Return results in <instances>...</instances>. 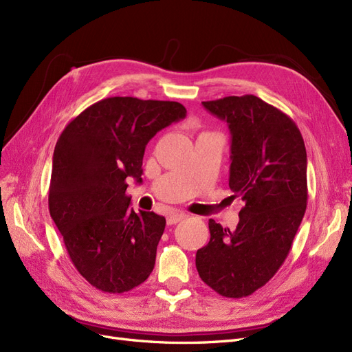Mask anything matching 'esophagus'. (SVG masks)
I'll return each mask as SVG.
<instances>
[{
	"instance_id": "1",
	"label": "esophagus",
	"mask_w": 352,
	"mask_h": 352,
	"mask_svg": "<svg viewBox=\"0 0 352 352\" xmlns=\"http://www.w3.org/2000/svg\"><path fill=\"white\" fill-rule=\"evenodd\" d=\"M188 215L186 214H184V212H173V214H170L167 217V224H170V226H173V224H176V223H179V221H182V220H185Z\"/></svg>"
}]
</instances>
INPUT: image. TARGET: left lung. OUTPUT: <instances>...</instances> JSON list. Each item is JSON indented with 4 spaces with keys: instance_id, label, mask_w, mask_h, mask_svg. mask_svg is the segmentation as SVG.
Listing matches in <instances>:
<instances>
[{
    "instance_id": "obj_1",
    "label": "left lung",
    "mask_w": 352,
    "mask_h": 352,
    "mask_svg": "<svg viewBox=\"0 0 352 352\" xmlns=\"http://www.w3.org/2000/svg\"><path fill=\"white\" fill-rule=\"evenodd\" d=\"M232 134L228 186L245 207L234 230L210 220L197 252L201 280L230 298L250 296L281 268L307 205V154L294 120L253 94L202 102Z\"/></svg>"
}]
</instances>
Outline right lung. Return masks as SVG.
Masks as SVG:
<instances>
[{
	"label": "right lung",
	"mask_w": 352,
	"mask_h": 352,
	"mask_svg": "<svg viewBox=\"0 0 352 352\" xmlns=\"http://www.w3.org/2000/svg\"><path fill=\"white\" fill-rule=\"evenodd\" d=\"M185 116L177 102L107 98L72 119L56 141L50 212L69 259L100 292H131L154 268L166 218L129 208L126 180L141 184L145 145Z\"/></svg>",
	"instance_id": "1"
}]
</instances>
